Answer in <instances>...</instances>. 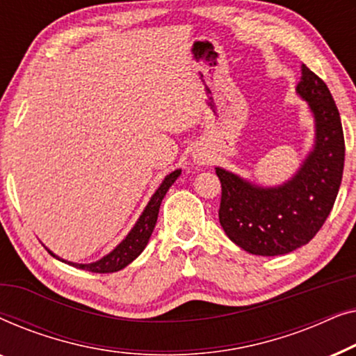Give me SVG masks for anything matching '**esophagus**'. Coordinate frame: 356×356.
<instances>
[{
	"label": "esophagus",
	"mask_w": 356,
	"mask_h": 356,
	"mask_svg": "<svg viewBox=\"0 0 356 356\" xmlns=\"http://www.w3.org/2000/svg\"><path fill=\"white\" fill-rule=\"evenodd\" d=\"M191 159H193V162L196 163V165H207V163H211L212 155L209 154L207 150H204V149H196L193 152Z\"/></svg>",
	"instance_id": "obj_1"
}]
</instances>
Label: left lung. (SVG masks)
<instances>
[{"label": "left lung", "mask_w": 356, "mask_h": 356, "mask_svg": "<svg viewBox=\"0 0 356 356\" xmlns=\"http://www.w3.org/2000/svg\"><path fill=\"white\" fill-rule=\"evenodd\" d=\"M296 95L313 116L314 140L290 178L266 186L216 167L222 183L218 220L227 236L251 254H289L313 240L332 211L342 181L343 131L330 90L301 65Z\"/></svg>", "instance_id": "obj_1"}]
</instances>
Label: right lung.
Instances as JSON below:
<instances>
[{"mask_svg":"<svg viewBox=\"0 0 356 356\" xmlns=\"http://www.w3.org/2000/svg\"><path fill=\"white\" fill-rule=\"evenodd\" d=\"M179 175H181V168H177L163 178V181L160 183V186L157 189H155L152 197L149 199L147 206L144 207L143 213H140L138 220H136L134 227L131 228L128 235H126L123 240H121L118 245L108 252V254L100 257L99 261L87 262V264H79V262L63 259V257L56 256L55 252L48 250L47 246L45 248L53 257H56L58 261L66 262V264L77 267V269H82V270L95 272V274H108V272H118L121 269H124V267L129 266L131 262H133L136 257L145 250V246H147L150 236H152L155 223H157L160 204H162L165 194H167L170 186H172V184L179 178Z\"/></svg>","mask_w":356,"mask_h":356,"instance_id":"add662e5","label":"right lung"}]
</instances>
